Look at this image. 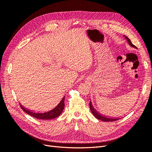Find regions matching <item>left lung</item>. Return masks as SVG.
I'll return each mask as SVG.
<instances>
[{"label": "left lung", "mask_w": 152, "mask_h": 152, "mask_svg": "<svg viewBox=\"0 0 152 152\" xmlns=\"http://www.w3.org/2000/svg\"><path fill=\"white\" fill-rule=\"evenodd\" d=\"M124 37H125V38H126V39L127 40V41L128 42L129 44L131 47L137 49V48L135 46V45H133V44H132L131 41L129 39L128 37H126L125 35H124ZM89 107H90V110H91V111L92 113L93 114V115H94L96 118L99 119V120H100V121H103V122H113V121H115L118 120V119H120V118L110 117H107V116L103 115L99 113L98 112L96 111V110L94 108L93 104H92L91 101L89 102Z\"/></svg>", "instance_id": "left-lung-1"}]
</instances>
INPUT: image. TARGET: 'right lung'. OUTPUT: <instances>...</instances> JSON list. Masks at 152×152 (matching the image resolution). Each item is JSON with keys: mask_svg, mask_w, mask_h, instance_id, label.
Here are the masks:
<instances>
[{"mask_svg": "<svg viewBox=\"0 0 152 152\" xmlns=\"http://www.w3.org/2000/svg\"><path fill=\"white\" fill-rule=\"evenodd\" d=\"M64 102H65V96H64L61 102H59V103L56 107L53 108V110H50L49 112L44 113L34 112L33 111H31V110L28 109L24 108L21 104H20V107L25 112H26L27 114L30 115V116H32L33 117L39 119H41V120H49V119L55 118L60 115V114L62 113L64 109V107H65V103Z\"/></svg>", "mask_w": 152, "mask_h": 152, "instance_id": "add662e5", "label": "right lung"}]
</instances>
